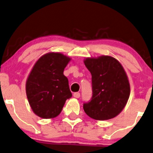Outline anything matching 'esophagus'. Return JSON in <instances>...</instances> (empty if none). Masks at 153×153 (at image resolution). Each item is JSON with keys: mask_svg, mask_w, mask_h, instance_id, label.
<instances>
[{"mask_svg": "<svg viewBox=\"0 0 153 153\" xmlns=\"http://www.w3.org/2000/svg\"><path fill=\"white\" fill-rule=\"evenodd\" d=\"M74 97L75 98H79L80 93H79V92H75V93L74 94Z\"/></svg>", "mask_w": 153, "mask_h": 153, "instance_id": "esophagus-1", "label": "esophagus"}]
</instances>
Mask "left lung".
Instances as JSON below:
<instances>
[{"label":"left lung","mask_w":153,"mask_h":153,"mask_svg":"<svg viewBox=\"0 0 153 153\" xmlns=\"http://www.w3.org/2000/svg\"><path fill=\"white\" fill-rule=\"evenodd\" d=\"M86 68L91 74L92 97L83 108L88 116L103 120L121 112L128 100L130 84L120 62L110 56L86 58Z\"/></svg>","instance_id":"1"}]
</instances>
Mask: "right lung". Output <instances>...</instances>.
Instances as JSON below:
<instances>
[{"mask_svg":"<svg viewBox=\"0 0 153 153\" xmlns=\"http://www.w3.org/2000/svg\"><path fill=\"white\" fill-rule=\"evenodd\" d=\"M70 58L51 52L41 56L26 82V94L33 112L42 118L57 116L72 97L64 70Z\"/></svg>","mask_w":153,"mask_h":153,"instance_id":"obj_1","label":"right lung"}]
</instances>
